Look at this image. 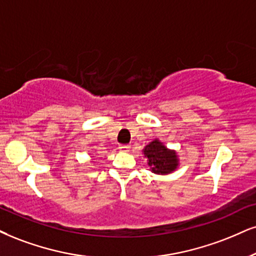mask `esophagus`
I'll return each instance as SVG.
<instances>
[{"label":"esophagus","mask_w":256,"mask_h":256,"mask_svg":"<svg viewBox=\"0 0 256 256\" xmlns=\"http://www.w3.org/2000/svg\"><path fill=\"white\" fill-rule=\"evenodd\" d=\"M118 150H121V152H129V150H130V146H128V144H120Z\"/></svg>","instance_id":"esophagus-1"}]
</instances>
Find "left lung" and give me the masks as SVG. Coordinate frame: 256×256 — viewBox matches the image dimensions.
I'll use <instances>...</instances> for the list:
<instances>
[{"label":"left lung","instance_id":"8db88e82","mask_svg":"<svg viewBox=\"0 0 256 256\" xmlns=\"http://www.w3.org/2000/svg\"><path fill=\"white\" fill-rule=\"evenodd\" d=\"M144 154L147 158L150 171L156 174H168L176 171L179 165V159L176 150H168L158 138L144 148Z\"/></svg>","mask_w":256,"mask_h":256}]
</instances>
